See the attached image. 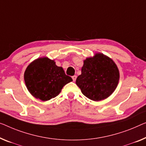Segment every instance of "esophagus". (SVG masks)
Here are the masks:
<instances>
[{"label": "esophagus", "mask_w": 146, "mask_h": 146, "mask_svg": "<svg viewBox=\"0 0 146 146\" xmlns=\"http://www.w3.org/2000/svg\"><path fill=\"white\" fill-rule=\"evenodd\" d=\"M72 79H73V81L75 82V80H76V79H77V76H76V75H74V76H73V77H72Z\"/></svg>", "instance_id": "obj_1"}]
</instances>
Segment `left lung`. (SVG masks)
<instances>
[{
    "label": "left lung",
    "mask_w": 146,
    "mask_h": 146,
    "mask_svg": "<svg viewBox=\"0 0 146 146\" xmlns=\"http://www.w3.org/2000/svg\"><path fill=\"white\" fill-rule=\"evenodd\" d=\"M83 62L81 75L76 80V84L82 94L95 102L110 96L118 85L120 77L114 61L104 54L96 53Z\"/></svg>",
    "instance_id": "left-lung-1"
}]
</instances>
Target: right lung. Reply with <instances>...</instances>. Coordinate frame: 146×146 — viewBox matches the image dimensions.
Here are the masks:
<instances>
[{"label": "right lung", "mask_w": 146, "mask_h": 146, "mask_svg": "<svg viewBox=\"0 0 146 146\" xmlns=\"http://www.w3.org/2000/svg\"><path fill=\"white\" fill-rule=\"evenodd\" d=\"M26 87L33 96L48 101L60 94L63 87L73 81L64 69L56 65L54 60L41 57L33 61L24 73Z\"/></svg>", "instance_id": "add662e5"}]
</instances>
